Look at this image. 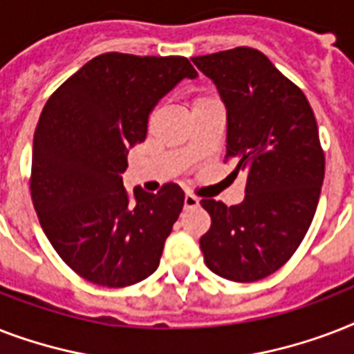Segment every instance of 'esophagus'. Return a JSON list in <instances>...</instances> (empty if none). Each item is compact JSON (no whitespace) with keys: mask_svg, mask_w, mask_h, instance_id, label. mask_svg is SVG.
Masks as SVG:
<instances>
[{"mask_svg":"<svg viewBox=\"0 0 354 354\" xmlns=\"http://www.w3.org/2000/svg\"><path fill=\"white\" fill-rule=\"evenodd\" d=\"M183 205H185V209H193V207H198L200 200L193 194H185V198H183Z\"/></svg>","mask_w":354,"mask_h":354,"instance_id":"esophagus-1","label":"esophagus"}]
</instances>
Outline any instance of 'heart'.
Segmentation results:
<instances>
[{"label":"heart","instance_id":"1","mask_svg":"<svg viewBox=\"0 0 354 354\" xmlns=\"http://www.w3.org/2000/svg\"><path fill=\"white\" fill-rule=\"evenodd\" d=\"M204 101H209V99H207V97H196L193 104H198V102H204Z\"/></svg>","mask_w":354,"mask_h":354}]
</instances>
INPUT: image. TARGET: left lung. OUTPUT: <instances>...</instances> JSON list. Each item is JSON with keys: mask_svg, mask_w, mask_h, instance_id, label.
<instances>
[{"mask_svg": "<svg viewBox=\"0 0 354 354\" xmlns=\"http://www.w3.org/2000/svg\"><path fill=\"white\" fill-rule=\"evenodd\" d=\"M191 60L215 82L226 106V160L246 174L241 204L200 202L211 216L200 250L224 279H264L292 257L318 207L325 156L316 118L303 91L257 49Z\"/></svg>", "mask_w": 354, "mask_h": 354, "instance_id": "8db88e82", "label": "left lung"}]
</instances>
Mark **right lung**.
<instances>
[{"mask_svg":"<svg viewBox=\"0 0 354 354\" xmlns=\"http://www.w3.org/2000/svg\"><path fill=\"white\" fill-rule=\"evenodd\" d=\"M198 73L185 57L104 53L58 88L32 139L30 196L41 230L69 268L110 288L154 274L185 194L122 187L128 149L147 138L152 108Z\"/></svg>","mask_w":354,"mask_h":354,"instance_id":"obj_1","label":"right lung"}]
</instances>
